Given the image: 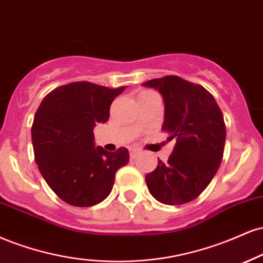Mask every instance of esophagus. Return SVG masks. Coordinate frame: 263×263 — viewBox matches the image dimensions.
Listing matches in <instances>:
<instances>
[{
	"label": "esophagus",
	"mask_w": 263,
	"mask_h": 263,
	"mask_svg": "<svg viewBox=\"0 0 263 263\" xmlns=\"http://www.w3.org/2000/svg\"><path fill=\"white\" fill-rule=\"evenodd\" d=\"M129 154H130L132 159H134L135 155H137V154H138V150L137 149H130V150H129Z\"/></svg>",
	"instance_id": "1"
}]
</instances>
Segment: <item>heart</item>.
<instances>
[{"instance_id":"heart-1","label":"heart","mask_w":263,"mask_h":263,"mask_svg":"<svg viewBox=\"0 0 263 263\" xmlns=\"http://www.w3.org/2000/svg\"><path fill=\"white\" fill-rule=\"evenodd\" d=\"M146 93H153V92H143L141 95H146Z\"/></svg>"}]
</instances>
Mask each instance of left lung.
Wrapping results in <instances>:
<instances>
[{
	"label": "left lung",
	"instance_id": "8db88e82",
	"mask_svg": "<svg viewBox=\"0 0 263 263\" xmlns=\"http://www.w3.org/2000/svg\"><path fill=\"white\" fill-rule=\"evenodd\" d=\"M165 102L162 130L176 141L167 162L146 175L147 188L160 203L180 205L196 199L217 174L223 160L227 128L214 97L204 87L178 76L144 82Z\"/></svg>",
	"mask_w": 263,
	"mask_h": 263
}]
</instances>
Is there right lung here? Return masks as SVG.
<instances>
[{
	"label": "right lung",
	"instance_id": "1",
	"mask_svg": "<svg viewBox=\"0 0 263 263\" xmlns=\"http://www.w3.org/2000/svg\"><path fill=\"white\" fill-rule=\"evenodd\" d=\"M125 86L109 88L71 82L43 98L34 116L32 143L38 168L55 194L73 206H92L109 196L116 172L129 151L95 146L93 129L109 118L114 98Z\"/></svg>",
	"mask_w": 263,
	"mask_h": 263
}]
</instances>
